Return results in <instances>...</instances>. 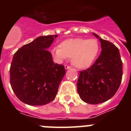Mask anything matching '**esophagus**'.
<instances>
[{"instance_id":"esophagus-1","label":"esophagus","mask_w":131,"mask_h":131,"mask_svg":"<svg viewBox=\"0 0 131 131\" xmlns=\"http://www.w3.org/2000/svg\"><path fill=\"white\" fill-rule=\"evenodd\" d=\"M70 68H71V67L69 66H68V65H66V66H65V69H70Z\"/></svg>"}]
</instances>
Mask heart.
I'll list each match as a JSON object with an SVG mask.
<instances>
[{
	"label": "heart",
	"mask_w": 131,
	"mask_h": 131,
	"mask_svg": "<svg viewBox=\"0 0 131 131\" xmlns=\"http://www.w3.org/2000/svg\"><path fill=\"white\" fill-rule=\"evenodd\" d=\"M100 44L95 39L71 38L63 40L59 48H54L52 56L59 62L71 58V63L78 69L90 68L100 52Z\"/></svg>",
	"instance_id": "1"
}]
</instances>
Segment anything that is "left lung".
Wrapping results in <instances>:
<instances>
[{"mask_svg": "<svg viewBox=\"0 0 131 131\" xmlns=\"http://www.w3.org/2000/svg\"><path fill=\"white\" fill-rule=\"evenodd\" d=\"M92 34L101 44V54L92 66L80 71L77 92L82 100L98 104L114 96L121 83L123 63L119 50L113 43Z\"/></svg>", "mask_w": 131, "mask_h": 131, "instance_id": "8db88e82", "label": "left lung"}]
</instances>
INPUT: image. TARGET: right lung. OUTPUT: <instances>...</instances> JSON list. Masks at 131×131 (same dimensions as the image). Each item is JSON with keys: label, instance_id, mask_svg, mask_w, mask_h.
<instances>
[{"label": "right lung", "instance_id": "add662e5", "mask_svg": "<svg viewBox=\"0 0 131 131\" xmlns=\"http://www.w3.org/2000/svg\"><path fill=\"white\" fill-rule=\"evenodd\" d=\"M58 35L40 36L24 45L13 56L10 84L16 96L31 106L53 101L66 74L63 66L54 63L48 50Z\"/></svg>", "mask_w": 131, "mask_h": 131}]
</instances>
